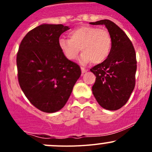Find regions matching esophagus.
I'll return each mask as SVG.
<instances>
[{
	"mask_svg": "<svg viewBox=\"0 0 152 152\" xmlns=\"http://www.w3.org/2000/svg\"><path fill=\"white\" fill-rule=\"evenodd\" d=\"M81 70H82V73H86V72L87 71V69H86V68H85V67H81Z\"/></svg>",
	"mask_w": 152,
	"mask_h": 152,
	"instance_id": "1",
	"label": "esophagus"
}]
</instances>
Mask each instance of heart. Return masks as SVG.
I'll list each match as a JSON object with an SVG mask.
<instances>
[{"mask_svg": "<svg viewBox=\"0 0 152 152\" xmlns=\"http://www.w3.org/2000/svg\"><path fill=\"white\" fill-rule=\"evenodd\" d=\"M70 39L61 38L59 45L65 57L75 60L81 50L82 55L80 62L86 65L104 62L110 56L112 49V37L106 29L84 26L72 31Z\"/></svg>", "mask_w": 152, "mask_h": 152, "instance_id": "obj_1", "label": "heart"}]
</instances>
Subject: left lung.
Masks as SVG:
<instances>
[{
  "label": "left lung",
  "instance_id": "obj_1",
  "mask_svg": "<svg viewBox=\"0 0 152 152\" xmlns=\"http://www.w3.org/2000/svg\"><path fill=\"white\" fill-rule=\"evenodd\" d=\"M91 25H104L112 37V49L107 59L90 69L96 76L92 87L99 105L108 110H117L126 104L135 85L136 53L125 32L110 20Z\"/></svg>",
  "mask_w": 152,
  "mask_h": 152
}]
</instances>
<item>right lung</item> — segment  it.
<instances>
[{
    "mask_svg": "<svg viewBox=\"0 0 152 152\" xmlns=\"http://www.w3.org/2000/svg\"><path fill=\"white\" fill-rule=\"evenodd\" d=\"M68 29L62 24H42L24 37L17 55L20 86L44 113L60 110L81 76L80 67L67 59L59 45V37Z\"/></svg>",
    "mask_w": 152,
    "mask_h": 152,
    "instance_id": "1",
    "label": "right lung"
}]
</instances>
